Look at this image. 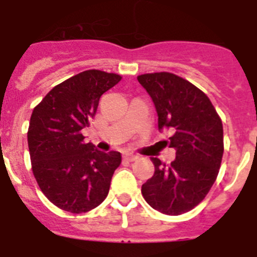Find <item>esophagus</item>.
I'll use <instances>...</instances> for the list:
<instances>
[{
    "instance_id": "34e87169",
    "label": "esophagus",
    "mask_w": 257,
    "mask_h": 257,
    "mask_svg": "<svg viewBox=\"0 0 257 257\" xmlns=\"http://www.w3.org/2000/svg\"><path fill=\"white\" fill-rule=\"evenodd\" d=\"M123 158L126 161H130V162H133V161L138 160V158H139V156H136V154H134V153H124Z\"/></svg>"
}]
</instances>
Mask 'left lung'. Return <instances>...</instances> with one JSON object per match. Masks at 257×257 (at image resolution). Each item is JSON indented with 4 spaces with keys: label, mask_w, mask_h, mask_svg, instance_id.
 <instances>
[{
    "label": "left lung",
    "mask_w": 257,
    "mask_h": 257,
    "mask_svg": "<svg viewBox=\"0 0 257 257\" xmlns=\"http://www.w3.org/2000/svg\"><path fill=\"white\" fill-rule=\"evenodd\" d=\"M140 85L153 100L158 128L169 138L176 158L166 166L152 158L154 175L143 184V197L154 210L181 215L196 207L215 183L224 153L222 123L205 92L176 74H142Z\"/></svg>",
    "instance_id": "obj_1"
}]
</instances>
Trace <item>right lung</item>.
Masks as SVG:
<instances>
[{
    "mask_svg": "<svg viewBox=\"0 0 257 257\" xmlns=\"http://www.w3.org/2000/svg\"><path fill=\"white\" fill-rule=\"evenodd\" d=\"M121 76L90 69L59 83L33 109L28 128L32 170L38 187L56 207L82 213L106 198L121 153L85 143L99 99Z\"/></svg>",
    "mask_w": 257,
    "mask_h": 257,
    "instance_id": "right-lung-1",
    "label": "right lung"
}]
</instances>
